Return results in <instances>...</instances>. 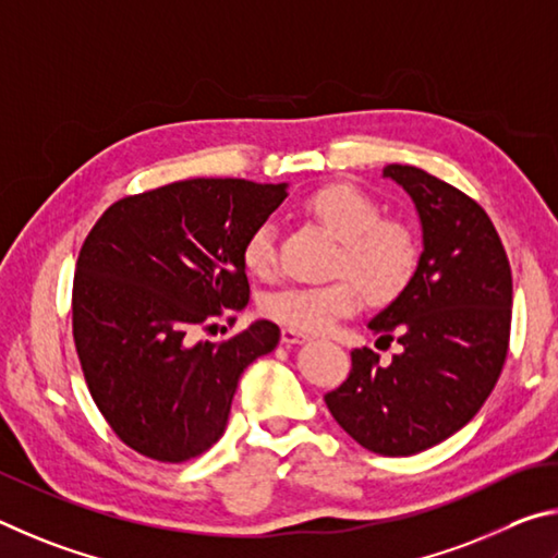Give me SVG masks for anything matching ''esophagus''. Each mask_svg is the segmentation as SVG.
I'll use <instances>...</instances> for the list:
<instances>
[{
    "label": "esophagus",
    "mask_w": 558,
    "mask_h": 558,
    "mask_svg": "<svg viewBox=\"0 0 558 558\" xmlns=\"http://www.w3.org/2000/svg\"><path fill=\"white\" fill-rule=\"evenodd\" d=\"M281 340H284L287 345H299V343H306V340H311V336L301 333V330H296V328H284L281 330Z\"/></svg>",
    "instance_id": "esophagus-1"
}]
</instances>
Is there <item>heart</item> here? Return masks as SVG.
<instances>
[{
  "label": "heart",
  "instance_id": "heart-1",
  "mask_svg": "<svg viewBox=\"0 0 558 558\" xmlns=\"http://www.w3.org/2000/svg\"><path fill=\"white\" fill-rule=\"evenodd\" d=\"M304 210L320 228L338 240L333 269L350 279H336L320 287H291L274 291L262 301L269 318L306 333H324L340 318L353 316L365 296L387 304L404 291L416 269V240L404 222L379 218L375 201L355 185L330 183L314 191ZM242 264L252 277L267 279L274 274V228L262 222L242 244Z\"/></svg>",
  "mask_w": 558,
  "mask_h": 558
}]
</instances>
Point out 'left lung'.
<instances>
[{"label": "left lung", "mask_w": 558, "mask_h": 558, "mask_svg": "<svg viewBox=\"0 0 558 558\" xmlns=\"http://www.w3.org/2000/svg\"><path fill=\"white\" fill-rule=\"evenodd\" d=\"M383 175L402 185L422 222L412 279L367 324L402 353L383 367L373 350H355L353 373L326 404L367 451L414 456L461 432L490 397L510 345L512 271L473 198L416 166L389 163Z\"/></svg>", "instance_id": "obj_1"}]
</instances>
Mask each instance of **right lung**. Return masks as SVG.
Masks as SVG:
<instances>
[{
    "mask_svg": "<svg viewBox=\"0 0 558 558\" xmlns=\"http://www.w3.org/2000/svg\"><path fill=\"white\" fill-rule=\"evenodd\" d=\"M289 183L189 179L117 201L85 238L73 281V338L107 424L161 463L201 456L228 428L244 369L279 345L254 320L222 343L193 336L250 301L242 244Z\"/></svg>",
    "mask_w": 558,
    "mask_h": 558,
    "instance_id": "right-lung-1",
    "label": "right lung"
}]
</instances>
